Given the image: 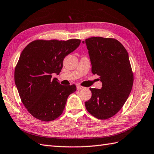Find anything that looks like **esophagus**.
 I'll return each mask as SVG.
<instances>
[{"mask_svg": "<svg viewBox=\"0 0 154 154\" xmlns=\"http://www.w3.org/2000/svg\"><path fill=\"white\" fill-rule=\"evenodd\" d=\"M83 87L81 86V85H77V90H81V89H83Z\"/></svg>", "mask_w": 154, "mask_h": 154, "instance_id": "34e87169", "label": "esophagus"}]
</instances>
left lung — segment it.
Wrapping results in <instances>:
<instances>
[{"instance_id":"left-lung-1","label":"left lung","mask_w":154,"mask_h":154,"mask_svg":"<svg viewBox=\"0 0 154 154\" xmlns=\"http://www.w3.org/2000/svg\"><path fill=\"white\" fill-rule=\"evenodd\" d=\"M85 42L92 73L99 75L103 83L100 89L90 88L92 96L85 103L86 109L98 119H110L122 109L132 89L134 75L128 54L114 38L92 37Z\"/></svg>"}]
</instances>
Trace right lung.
Here are the masks:
<instances>
[{
    "instance_id": "obj_1",
    "label": "right lung",
    "mask_w": 154,
    "mask_h": 154,
    "mask_svg": "<svg viewBox=\"0 0 154 154\" xmlns=\"http://www.w3.org/2000/svg\"><path fill=\"white\" fill-rule=\"evenodd\" d=\"M81 40H36L23 50L14 71L20 97L35 119L48 122L63 113L67 99L76 86L62 85L52 74H60L65 57L79 46Z\"/></svg>"
}]
</instances>
